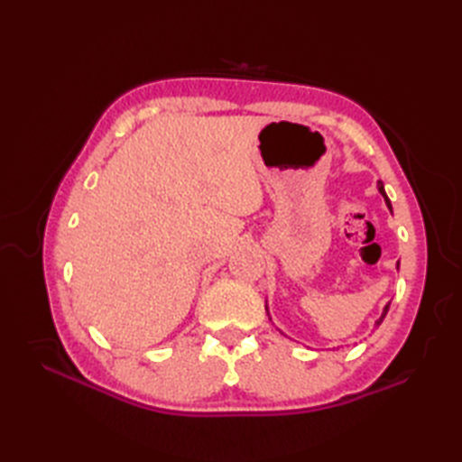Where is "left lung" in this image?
<instances>
[{
	"label": "left lung",
	"instance_id": "obj_1",
	"mask_svg": "<svg viewBox=\"0 0 462 462\" xmlns=\"http://www.w3.org/2000/svg\"><path fill=\"white\" fill-rule=\"evenodd\" d=\"M379 192H381V196H383V199H385V204L389 206V210H391V200L387 199V194H385V189H383V182L379 180ZM397 268H399V262H397ZM389 306H391V301L387 303V306L385 308H383V313H381V318L375 321V328H379L381 326V321L383 319H385V316H387V311H389ZM266 311H268V306H266ZM268 316H270V313H268Z\"/></svg>",
	"mask_w": 462,
	"mask_h": 462
}]
</instances>
